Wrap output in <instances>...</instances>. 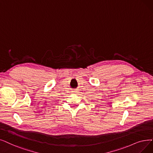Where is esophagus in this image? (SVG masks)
<instances>
[{
  "mask_svg": "<svg viewBox=\"0 0 153 153\" xmlns=\"http://www.w3.org/2000/svg\"><path fill=\"white\" fill-rule=\"evenodd\" d=\"M73 92H74V93H76V92H77V91H73Z\"/></svg>",
  "mask_w": 153,
  "mask_h": 153,
  "instance_id": "34e87169",
  "label": "esophagus"
}]
</instances>
